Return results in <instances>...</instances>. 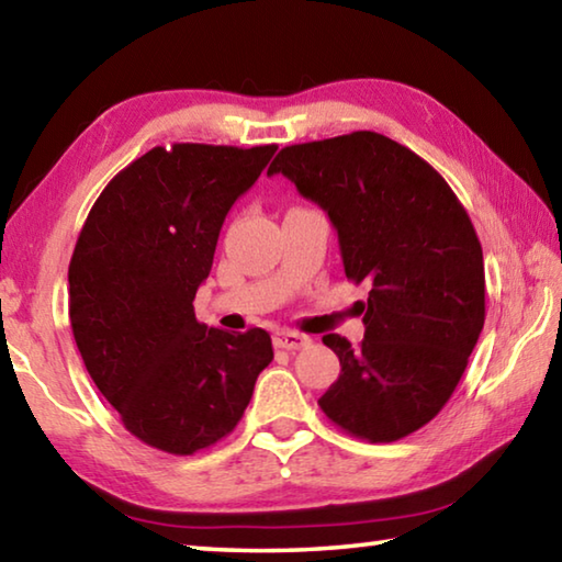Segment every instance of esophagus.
<instances>
[{
  "label": "esophagus",
  "mask_w": 562,
  "mask_h": 562,
  "mask_svg": "<svg viewBox=\"0 0 562 562\" xmlns=\"http://www.w3.org/2000/svg\"><path fill=\"white\" fill-rule=\"evenodd\" d=\"M272 341H274V347H278V349L294 351V349L307 347L310 345V337L307 335H300V331H292V329H278L272 335Z\"/></svg>",
  "instance_id": "obj_1"
}]
</instances>
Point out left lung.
<instances>
[{
  "mask_svg": "<svg viewBox=\"0 0 562 562\" xmlns=\"http://www.w3.org/2000/svg\"><path fill=\"white\" fill-rule=\"evenodd\" d=\"M268 173L327 211L347 280L372 284L359 347L322 337L341 372L319 408L369 443L418 431L451 398L486 319L469 213L439 170L374 131L284 146Z\"/></svg>",
  "mask_w": 562,
  "mask_h": 562,
  "instance_id": "left-lung-1",
  "label": "left lung"
}]
</instances>
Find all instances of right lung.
Masks as SVG:
<instances>
[{
  "label": "right lung",
  "instance_id": "right-lung-1",
  "mask_svg": "<svg viewBox=\"0 0 562 562\" xmlns=\"http://www.w3.org/2000/svg\"><path fill=\"white\" fill-rule=\"evenodd\" d=\"M278 146H156L109 180L69 262V319L93 384L126 431L173 456L240 422L272 339L205 327L193 300L227 211Z\"/></svg>",
  "mask_w": 562,
  "mask_h": 562
}]
</instances>
